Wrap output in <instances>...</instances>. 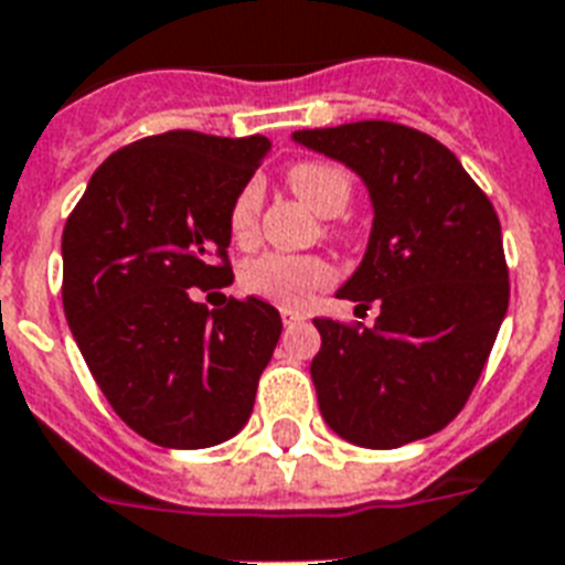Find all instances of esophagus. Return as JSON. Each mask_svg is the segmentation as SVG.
Listing matches in <instances>:
<instances>
[{
    "label": "esophagus",
    "instance_id": "34e87169",
    "mask_svg": "<svg viewBox=\"0 0 565 565\" xmlns=\"http://www.w3.org/2000/svg\"><path fill=\"white\" fill-rule=\"evenodd\" d=\"M279 315H282V320H286V323H295V320H303L306 318L303 311H300V309H288V306H286V309H279Z\"/></svg>",
    "mask_w": 565,
    "mask_h": 565
}]
</instances>
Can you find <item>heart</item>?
Here are the masks:
<instances>
[{"label": "heart", "mask_w": 565, "mask_h": 565, "mask_svg": "<svg viewBox=\"0 0 565 565\" xmlns=\"http://www.w3.org/2000/svg\"><path fill=\"white\" fill-rule=\"evenodd\" d=\"M286 183L300 201L318 212L320 218L344 215L353 201V178L338 162L300 160L286 171ZM262 212V186L256 180L238 189L227 212L230 236L238 245L254 242ZM332 279V268L320 256L303 254H265L247 262L242 270V286L250 295L274 300L279 306H303L318 288Z\"/></svg>", "instance_id": "heart-1"}]
</instances>
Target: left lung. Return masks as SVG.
Here are the masks:
<instances>
[{
	"label": "left lung",
	"instance_id": "8db88e82",
	"mask_svg": "<svg viewBox=\"0 0 565 565\" xmlns=\"http://www.w3.org/2000/svg\"><path fill=\"white\" fill-rule=\"evenodd\" d=\"M295 139L359 171L376 210L338 297L376 303L379 318L370 329L315 318L320 414L367 449L435 435L467 405L511 300L499 215L458 157L408 125L350 121Z\"/></svg>",
	"mask_w": 565,
	"mask_h": 565
}]
</instances>
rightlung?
<instances>
[{"mask_svg":"<svg viewBox=\"0 0 565 565\" xmlns=\"http://www.w3.org/2000/svg\"><path fill=\"white\" fill-rule=\"evenodd\" d=\"M270 142L166 130L113 151L63 227V311L104 399L139 437L206 449L242 431L282 332L230 286L233 198Z\"/></svg>","mask_w":565,"mask_h":565,"instance_id":"add662e5","label":"right lung"}]
</instances>
